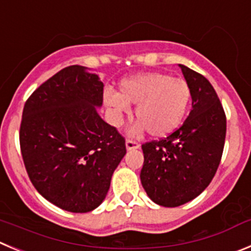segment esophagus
Wrapping results in <instances>:
<instances>
[{"instance_id":"obj_1","label":"esophagus","mask_w":251,"mask_h":251,"mask_svg":"<svg viewBox=\"0 0 251 251\" xmlns=\"http://www.w3.org/2000/svg\"><path fill=\"white\" fill-rule=\"evenodd\" d=\"M125 145H126V150H127V151H130V150L140 149V144H137V142L132 141V140H126Z\"/></svg>"}]
</instances>
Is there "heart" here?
Instances as JSON below:
<instances>
[{"label":"heart","mask_w":251,"mask_h":251,"mask_svg":"<svg viewBox=\"0 0 251 251\" xmlns=\"http://www.w3.org/2000/svg\"><path fill=\"white\" fill-rule=\"evenodd\" d=\"M192 99L188 83L167 73H142L120 84V91L104 93V104L109 110L110 123L120 127L130 114V105L136 106L135 125L130 136L149 131L152 137L162 139L175 132L183 123Z\"/></svg>","instance_id":"b5f03b06"}]
</instances>
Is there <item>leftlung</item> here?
Returning <instances> with one entry per match:
<instances>
[{
  "label": "left lung",
  "instance_id": "8db88e82",
  "mask_svg": "<svg viewBox=\"0 0 251 251\" xmlns=\"http://www.w3.org/2000/svg\"><path fill=\"white\" fill-rule=\"evenodd\" d=\"M192 91V110L170 136L142 145L140 178L150 200L162 207H178L200 196L221 163L226 119L212 84L178 64Z\"/></svg>",
  "mask_w": 251,
  "mask_h": 251
}]
</instances>
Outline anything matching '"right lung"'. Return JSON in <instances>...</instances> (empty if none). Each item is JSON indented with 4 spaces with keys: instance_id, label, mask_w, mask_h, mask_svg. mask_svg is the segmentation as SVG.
<instances>
[{
    "instance_id": "1",
    "label": "right lung",
    "mask_w": 251,
    "mask_h": 251,
    "mask_svg": "<svg viewBox=\"0 0 251 251\" xmlns=\"http://www.w3.org/2000/svg\"><path fill=\"white\" fill-rule=\"evenodd\" d=\"M104 84L81 65L58 72L25 101L20 130L23 162L39 194L72 213L106 197L125 140L98 112Z\"/></svg>"
}]
</instances>
